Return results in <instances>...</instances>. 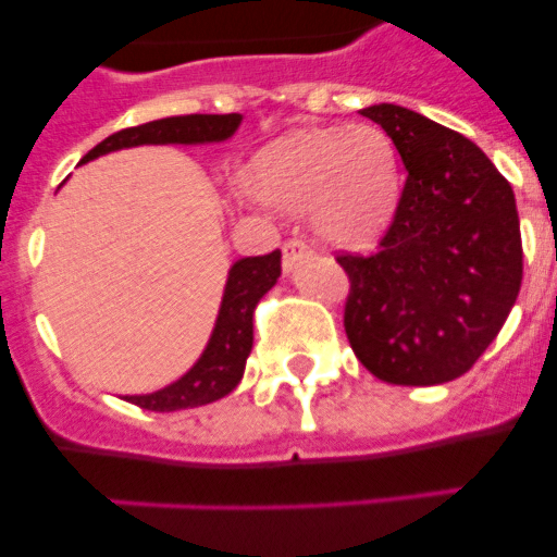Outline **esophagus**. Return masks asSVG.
<instances>
[{
  "label": "esophagus",
  "instance_id": "obj_1",
  "mask_svg": "<svg viewBox=\"0 0 557 557\" xmlns=\"http://www.w3.org/2000/svg\"><path fill=\"white\" fill-rule=\"evenodd\" d=\"M284 250V270H293L295 264L301 262V259H309V245L301 243V239H287V243L282 245Z\"/></svg>",
  "mask_w": 557,
  "mask_h": 557
}]
</instances>
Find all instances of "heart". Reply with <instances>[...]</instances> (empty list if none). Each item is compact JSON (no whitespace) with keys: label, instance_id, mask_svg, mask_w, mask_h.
<instances>
[{"label":"heart","instance_id":"obj_1","mask_svg":"<svg viewBox=\"0 0 557 557\" xmlns=\"http://www.w3.org/2000/svg\"><path fill=\"white\" fill-rule=\"evenodd\" d=\"M250 186L264 203L312 211L314 231L329 243L362 245L396 209V150L373 125L295 131L256 156Z\"/></svg>","mask_w":557,"mask_h":557}]
</instances>
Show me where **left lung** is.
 Instances as JSON below:
<instances>
[{"instance_id": "left-lung-1", "label": "left lung", "mask_w": 557, "mask_h": 557, "mask_svg": "<svg viewBox=\"0 0 557 557\" xmlns=\"http://www.w3.org/2000/svg\"><path fill=\"white\" fill-rule=\"evenodd\" d=\"M407 181L371 256H337L348 273L346 334L391 385H444L494 343L521 287V231L510 184L471 139L410 108L379 102Z\"/></svg>"}]
</instances>
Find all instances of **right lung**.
<instances>
[{
    "label": "right lung",
    "instance_id": "add662e5",
    "mask_svg": "<svg viewBox=\"0 0 557 557\" xmlns=\"http://www.w3.org/2000/svg\"><path fill=\"white\" fill-rule=\"evenodd\" d=\"M243 122V113H186V116H166V120L147 122L139 127H125L102 139L95 150L83 156L81 164L100 159L106 152L125 150L139 145H211V141L231 139ZM282 275V250L268 256H245L236 259L228 270V282L223 289L218 321L211 329L203 354L189 371L172 385L145 396H125L131 405L141 410L172 412L186 407H203L228 396L245 373V362L253 348V309L262 295L278 282Z\"/></svg>",
    "mask_w": 557,
    "mask_h": 557
}]
</instances>
